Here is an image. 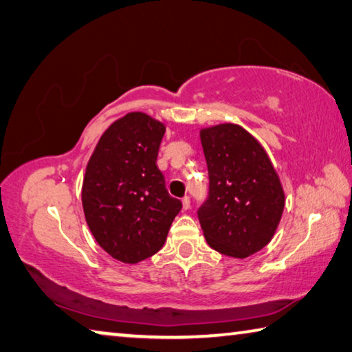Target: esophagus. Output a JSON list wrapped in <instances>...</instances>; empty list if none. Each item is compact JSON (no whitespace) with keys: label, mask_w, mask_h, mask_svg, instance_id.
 <instances>
[{"label":"esophagus","mask_w":352,"mask_h":352,"mask_svg":"<svg viewBox=\"0 0 352 352\" xmlns=\"http://www.w3.org/2000/svg\"><path fill=\"white\" fill-rule=\"evenodd\" d=\"M182 208H184V210H188V208H190V198H188V196H184V198H182Z\"/></svg>","instance_id":"esophagus-1"}]
</instances>
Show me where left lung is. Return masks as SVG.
<instances>
[{
    "instance_id": "left-lung-1",
    "label": "left lung",
    "mask_w": 352,
    "mask_h": 352,
    "mask_svg": "<svg viewBox=\"0 0 352 352\" xmlns=\"http://www.w3.org/2000/svg\"><path fill=\"white\" fill-rule=\"evenodd\" d=\"M208 168V198L198 210L208 245L248 258L274 238L285 210L280 177L260 142L243 126L219 123L201 129Z\"/></svg>"
}]
</instances>
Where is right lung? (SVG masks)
I'll return each mask as SVG.
<instances>
[{
  "mask_svg": "<svg viewBox=\"0 0 352 352\" xmlns=\"http://www.w3.org/2000/svg\"><path fill=\"white\" fill-rule=\"evenodd\" d=\"M164 134L162 122L128 113L102 134L86 165V223L98 245L122 263L144 261L162 249L182 208L156 165Z\"/></svg>",
  "mask_w": 352,
  "mask_h": 352,
  "instance_id": "right-lung-1",
  "label": "right lung"
}]
</instances>
